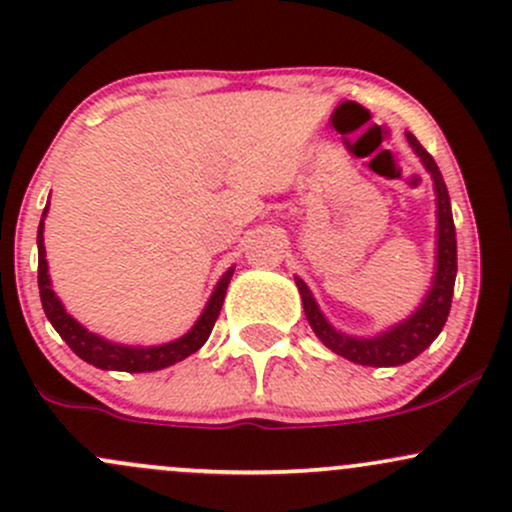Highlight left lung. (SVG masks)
Here are the masks:
<instances>
[{
	"label": "left lung",
	"instance_id": "left-lung-1",
	"mask_svg": "<svg viewBox=\"0 0 512 512\" xmlns=\"http://www.w3.org/2000/svg\"><path fill=\"white\" fill-rule=\"evenodd\" d=\"M406 140L411 150L423 162L425 172L432 179V192H435V267H432V279L423 301L415 306V311L389 328L379 330L374 335H352L345 330L335 328L325 313L320 311L316 296L311 294L308 284L301 277H294L296 289L301 294L306 320L316 338L335 355L350 359V362L362 364V367H401L411 362L432 345V340L445 328L449 306H452L454 279H457V233H454L452 204H449L447 184L442 179L440 167L432 160V155L413 133L406 131Z\"/></svg>",
	"mask_w": 512,
	"mask_h": 512
}]
</instances>
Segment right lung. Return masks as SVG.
<instances>
[{
    "instance_id": "1",
    "label": "right lung",
    "mask_w": 512,
    "mask_h": 512,
    "mask_svg": "<svg viewBox=\"0 0 512 512\" xmlns=\"http://www.w3.org/2000/svg\"><path fill=\"white\" fill-rule=\"evenodd\" d=\"M46 216L48 206L43 209L41 223H38V289H41V303L43 311L50 320L58 335L63 338L70 350L77 357L84 359L87 364H94L97 369H106V372H157V369L172 367V364L182 362L189 355H194L196 350L204 347V342L209 340L213 323H216L218 313H221L223 299H226V291L230 279H233L235 267H228L221 274L216 286H213L209 301H206L201 316L194 320L192 328L184 335L174 338L170 342H160V345H123V342L109 340L104 335L92 333L89 328L70 316L65 308V303L58 299V294L53 291V282H50L48 274V260H46V245H43V228H46Z\"/></svg>"
}]
</instances>
